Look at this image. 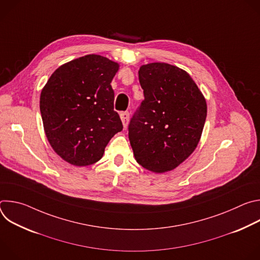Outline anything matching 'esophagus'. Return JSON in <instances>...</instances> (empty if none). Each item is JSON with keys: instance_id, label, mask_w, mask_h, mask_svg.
Segmentation results:
<instances>
[{"instance_id": "obj_1", "label": "esophagus", "mask_w": 260, "mask_h": 260, "mask_svg": "<svg viewBox=\"0 0 260 260\" xmlns=\"http://www.w3.org/2000/svg\"><path fill=\"white\" fill-rule=\"evenodd\" d=\"M120 118H121V121L123 123V126L126 127L127 124H128V120H129V113L128 112H121L120 113Z\"/></svg>"}]
</instances>
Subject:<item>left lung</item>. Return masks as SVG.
<instances>
[{"instance_id":"left-lung-1","label":"left lung","mask_w":260,"mask_h":260,"mask_svg":"<svg viewBox=\"0 0 260 260\" xmlns=\"http://www.w3.org/2000/svg\"><path fill=\"white\" fill-rule=\"evenodd\" d=\"M139 81L144 100L128 124L135 158L154 173L172 171L200 142L206 100L186 72L169 63L142 66Z\"/></svg>"}]
</instances>
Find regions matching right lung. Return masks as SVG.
I'll use <instances>...</instances> for the list:
<instances>
[{
    "instance_id": "1",
    "label": "right lung",
    "mask_w": 260,
    "mask_h": 260,
    "mask_svg": "<svg viewBox=\"0 0 260 260\" xmlns=\"http://www.w3.org/2000/svg\"><path fill=\"white\" fill-rule=\"evenodd\" d=\"M118 68L107 57L88 54L60 66L42 89L40 112L46 137L71 165L99 161L109 141L123 128L111 86Z\"/></svg>"
}]
</instances>
